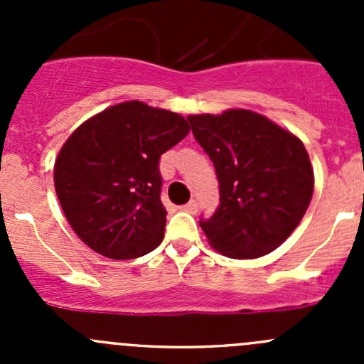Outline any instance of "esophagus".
<instances>
[{
  "instance_id": "34e87169",
  "label": "esophagus",
  "mask_w": 364,
  "mask_h": 364,
  "mask_svg": "<svg viewBox=\"0 0 364 364\" xmlns=\"http://www.w3.org/2000/svg\"><path fill=\"white\" fill-rule=\"evenodd\" d=\"M183 209H185L186 213H192V215H196L197 209H199V204H197L196 199H192L190 203H186L185 205H183Z\"/></svg>"
}]
</instances>
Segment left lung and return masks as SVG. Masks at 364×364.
Returning <instances> with one entry per match:
<instances>
[{"instance_id": "8db88e82", "label": "left lung", "mask_w": 364, "mask_h": 364, "mask_svg": "<svg viewBox=\"0 0 364 364\" xmlns=\"http://www.w3.org/2000/svg\"><path fill=\"white\" fill-rule=\"evenodd\" d=\"M188 123L218 178L220 205L199 222L211 247L232 259L273 252L299 225L314 193L303 142L245 109L188 116Z\"/></svg>"}]
</instances>
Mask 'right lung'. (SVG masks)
Returning <instances> with one entry per match:
<instances>
[{
  "mask_svg": "<svg viewBox=\"0 0 364 364\" xmlns=\"http://www.w3.org/2000/svg\"><path fill=\"white\" fill-rule=\"evenodd\" d=\"M190 132L179 114L123 102L80 124L54 165V186L77 236L97 253L124 260L164 240L159 161Z\"/></svg>",
  "mask_w": 364,
  "mask_h": 364,
  "instance_id": "right-lung-1",
  "label": "right lung"
}]
</instances>
